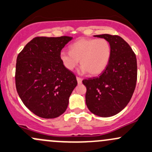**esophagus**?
Segmentation results:
<instances>
[{
  "label": "esophagus",
  "mask_w": 152,
  "mask_h": 152,
  "mask_svg": "<svg viewBox=\"0 0 152 152\" xmlns=\"http://www.w3.org/2000/svg\"><path fill=\"white\" fill-rule=\"evenodd\" d=\"M77 81L78 84H81L82 83V78L79 77H77Z\"/></svg>",
  "instance_id": "obj_1"
}]
</instances>
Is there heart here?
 I'll list each match as a JSON object with an SVG mask.
<instances>
[{
    "instance_id": "b5f03b06",
    "label": "heart",
    "mask_w": 152,
    "mask_h": 152,
    "mask_svg": "<svg viewBox=\"0 0 152 152\" xmlns=\"http://www.w3.org/2000/svg\"><path fill=\"white\" fill-rule=\"evenodd\" d=\"M112 53L109 42L104 38H80L70 45V51L61 50L60 59L66 69L72 71L80 60L81 73L101 74L108 65Z\"/></svg>"
}]
</instances>
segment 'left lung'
<instances>
[{
  "label": "left lung",
  "instance_id": "8db88e82",
  "mask_svg": "<svg viewBox=\"0 0 152 152\" xmlns=\"http://www.w3.org/2000/svg\"><path fill=\"white\" fill-rule=\"evenodd\" d=\"M109 42L110 59L100 76L83 80L86 102L93 114L102 117L117 115L131 99L137 81V60L132 48L118 35H94Z\"/></svg>",
  "mask_w": 152,
  "mask_h": 152
}]
</instances>
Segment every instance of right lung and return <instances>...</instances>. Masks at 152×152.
I'll use <instances>...</instances> for the list:
<instances>
[{"mask_svg": "<svg viewBox=\"0 0 152 152\" xmlns=\"http://www.w3.org/2000/svg\"><path fill=\"white\" fill-rule=\"evenodd\" d=\"M72 39L68 36L36 37L17 56V93L24 105L42 118L62 115L77 85L74 73L66 69L60 59L61 49Z\"/></svg>", "mask_w": 152, "mask_h": 152, "instance_id": "right-lung-1", "label": "right lung"}]
</instances>
